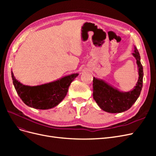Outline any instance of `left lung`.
<instances>
[{
	"label": "left lung",
	"instance_id": "8db88e82",
	"mask_svg": "<svg viewBox=\"0 0 156 156\" xmlns=\"http://www.w3.org/2000/svg\"><path fill=\"white\" fill-rule=\"evenodd\" d=\"M138 66L139 79L136 86L129 92H122L102 79H93V98L102 110L110 113L124 112L131 107L140 96L143 88V68L136 47L132 53Z\"/></svg>",
	"mask_w": 156,
	"mask_h": 156
}]
</instances>
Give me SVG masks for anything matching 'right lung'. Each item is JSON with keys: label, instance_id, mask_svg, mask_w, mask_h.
Returning a JSON list of instances; mask_svg holds the SVG:
<instances>
[{"label": "right lung", "instance_id": "obj_1", "mask_svg": "<svg viewBox=\"0 0 156 156\" xmlns=\"http://www.w3.org/2000/svg\"><path fill=\"white\" fill-rule=\"evenodd\" d=\"M78 75L72 73L53 82L32 87L18 81L12 71L13 84L22 101L30 107L42 110L58 105L66 96L71 83Z\"/></svg>", "mask_w": 156, "mask_h": 156}]
</instances>
